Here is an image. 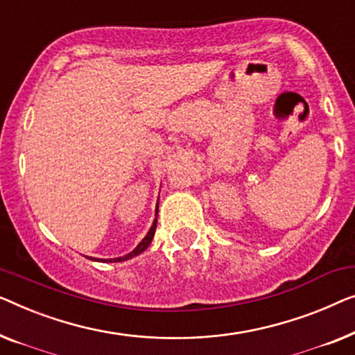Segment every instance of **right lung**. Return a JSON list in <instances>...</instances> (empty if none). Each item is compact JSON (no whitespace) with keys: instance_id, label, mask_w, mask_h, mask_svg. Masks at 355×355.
Returning <instances> with one entry per match:
<instances>
[{"instance_id":"1","label":"right lung","mask_w":355,"mask_h":355,"mask_svg":"<svg viewBox=\"0 0 355 355\" xmlns=\"http://www.w3.org/2000/svg\"><path fill=\"white\" fill-rule=\"evenodd\" d=\"M157 211H159V199H157V202H156V218H154L151 228H149V232L146 233V236H144V238L141 239V241H139L138 246L135 248L132 252H128V254H125V256H122V257H116V259H101V262H123V261H128V259H132V257H135V256H138V254H141L143 251H146L148 246H149V244H151V241H153L154 233H156V227H157ZM88 259H92V261H98V259H93V257H88Z\"/></svg>"}]
</instances>
